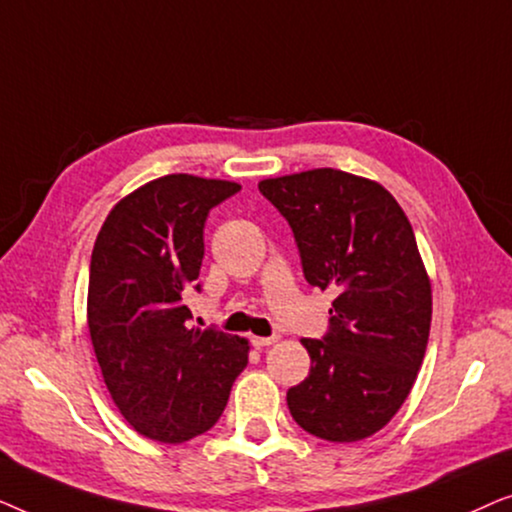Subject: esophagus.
<instances>
[{"label":"esophagus","mask_w":512,"mask_h":512,"mask_svg":"<svg viewBox=\"0 0 512 512\" xmlns=\"http://www.w3.org/2000/svg\"><path fill=\"white\" fill-rule=\"evenodd\" d=\"M272 342H277V335H268V338H263V335H251V345H254L256 349L268 347V345H272Z\"/></svg>","instance_id":"1"}]
</instances>
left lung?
Instances as JSON below:
<instances>
[{"mask_svg":"<svg viewBox=\"0 0 512 512\" xmlns=\"http://www.w3.org/2000/svg\"><path fill=\"white\" fill-rule=\"evenodd\" d=\"M298 242L305 279L333 289L324 340L303 338L310 375L286 403L300 429L354 443L391 422L422 368L431 279L408 216L382 184L319 167L258 181Z\"/></svg>","mask_w":512,"mask_h":512,"instance_id":"1","label":"left lung"}]
</instances>
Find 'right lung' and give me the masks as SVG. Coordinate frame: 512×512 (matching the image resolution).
Listing matches in <instances>:
<instances>
[{"mask_svg": "<svg viewBox=\"0 0 512 512\" xmlns=\"http://www.w3.org/2000/svg\"><path fill=\"white\" fill-rule=\"evenodd\" d=\"M240 191L226 179L167 174L121 198L97 233L88 328L116 408L132 429L177 445L212 429L249 340L188 328L209 209Z\"/></svg>", "mask_w": 512, "mask_h": 512, "instance_id": "right-lung-1", "label": "right lung"}]
</instances>
